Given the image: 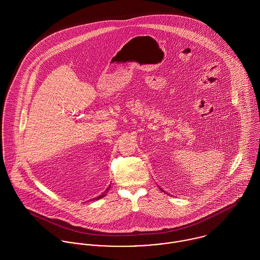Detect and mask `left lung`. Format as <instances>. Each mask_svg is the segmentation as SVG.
Wrapping results in <instances>:
<instances>
[{"instance_id":"1","label":"left lung","mask_w":260,"mask_h":260,"mask_svg":"<svg viewBox=\"0 0 260 260\" xmlns=\"http://www.w3.org/2000/svg\"><path fill=\"white\" fill-rule=\"evenodd\" d=\"M160 189H161V188H160ZM162 191H163V190H162Z\"/></svg>"}]
</instances>
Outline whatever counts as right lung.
Wrapping results in <instances>:
<instances>
[{
	"instance_id": "right-lung-1",
	"label": "right lung",
	"mask_w": 260,
	"mask_h": 260,
	"mask_svg": "<svg viewBox=\"0 0 260 260\" xmlns=\"http://www.w3.org/2000/svg\"><path fill=\"white\" fill-rule=\"evenodd\" d=\"M109 189H110V187H109V188H107V189L105 190V192H104L102 195H100V196H98V197H95V198H94V200H97V199H101L102 197H104V196L107 194V192L109 191Z\"/></svg>"
}]
</instances>
